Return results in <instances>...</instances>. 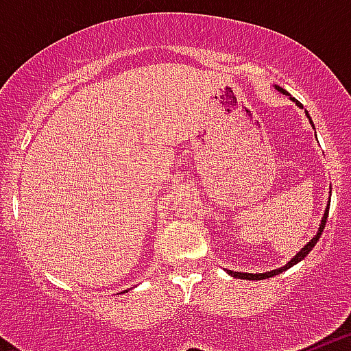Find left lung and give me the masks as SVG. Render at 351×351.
<instances>
[{
  "instance_id": "8db88e82",
  "label": "left lung",
  "mask_w": 351,
  "mask_h": 351,
  "mask_svg": "<svg viewBox=\"0 0 351 351\" xmlns=\"http://www.w3.org/2000/svg\"><path fill=\"white\" fill-rule=\"evenodd\" d=\"M276 89H278V91H281L283 93V95H288L287 91H285V89H281V88H278V86H276ZM291 98V96H290ZM291 100L295 101L297 105H299V107H302V105L299 104V101L295 100V98H291ZM308 114V112H306ZM308 117H309V114H308ZM311 125H313V121H311ZM328 206H330V204H328ZM328 206H327V209H325V213H324V218H322V223H320V228H318V232H316V235L315 237L311 239V241H309L308 244H306V246L302 247V250L299 251V253H297L295 256H293V258L290 260V262L287 263V265H285V267H281V269H276V271H271V272H258V274H251V272H234V271H228V274L230 276H234V278H239V280H251V281H258V280H267V278H272V276H276V274H280V272H283V271H287V269H290L291 265H295V263H299L300 260L304 258V256L306 255H309V251L313 250V247H315V244L318 243V239H320V235H322V232H324V228H325V223H327V216H328Z\"/></svg>"
}]
</instances>
